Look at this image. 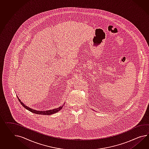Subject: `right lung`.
I'll return each instance as SVG.
<instances>
[{
	"instance_id": "1",
	"label": "right lung",
	"mask_w": 149,
	"mask_h": 149,
	"mask_svg": "<svg viewBox=\"0 0 149 149\" xmlns=\"http://www.w3.org/2000/svg\"><path fill=\"white\" fill-rule=\"evenodd\" d=\"M17 98H18V99L19 102L20 103V104H21L23 105V107H24L26 109L28 110L29 111H30L31 112H33V113H36V114H39V115H52V114H54V113L58 112V111H59L61 110V109H62V107H63V106H64V104H65V103H64V104H63V105H62L61 107H58L57 109H54L51 110L45 111H37L35 110H33V109H32L31 108H30L29 107H27L25 104H23V102H21V100L19 99V98L18 97V96H17Z\"/></svg>"
}]
</instances>
